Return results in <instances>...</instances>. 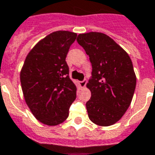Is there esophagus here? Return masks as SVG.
Returning a JSON list of instances; mask_svg holds the SVG:
<instances>
[{"mask_svg":"<svg viewBox=\"0 0 155 155\" xmlns=\"http://www.w3.org/2000/svg\"><path fill=\"white\" fill-rule=\"evenodd\" d=\"M86 83H87V81L84 80V81L79 82V85H80V87H81V88H85V85H86Z\"/></svg>","mask_w":155,"mask_h":155,"instance_id":"obj_1","label":"esophagus"}]
</instances>
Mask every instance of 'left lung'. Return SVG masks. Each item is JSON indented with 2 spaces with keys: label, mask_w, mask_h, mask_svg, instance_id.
I'll use <instances>...</instances> for the list:
<instances>
[{
  "label": "left lung",
  "mask_w": 155,
  "mask_h": 155,
  "mask_svg": "<svg viewBox=\"0 0 155 155\" xmlns=\"http://www.w3.org/2000/svg\"><path fill=\"white\" fill-rule=\"evenodd\" d=\"M77 42L92 65V76L86 84L91 92L85 104L89 118L99 126L113 125L124 115L134 96L137 80L132 60L102 32L79 34Z\"/></svg>",
  "instance_id": "left-lung-1"
}]
</instances>
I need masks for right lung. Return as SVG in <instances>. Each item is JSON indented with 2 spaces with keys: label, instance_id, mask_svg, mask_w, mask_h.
Here are the masks:
<instances>
[{
  "label": "right lung",
  "instance_id": "add662e5",
  "mask_svg": "<svg viewBox=\"0 0 155 155\" xmlns=\"http://www.w3.org/2000/svg\"><path fill=\"white\" fill-rule=\"evenodd\" d=\"M77 34L56 31L32 48L25 59L20 80L25 101L36 119L56 126L69 117L76 98V86L69 76L65 61Z\"/></svg>",
  "mask_w": 155,
  "mask_h": 155
}]
</instances>
